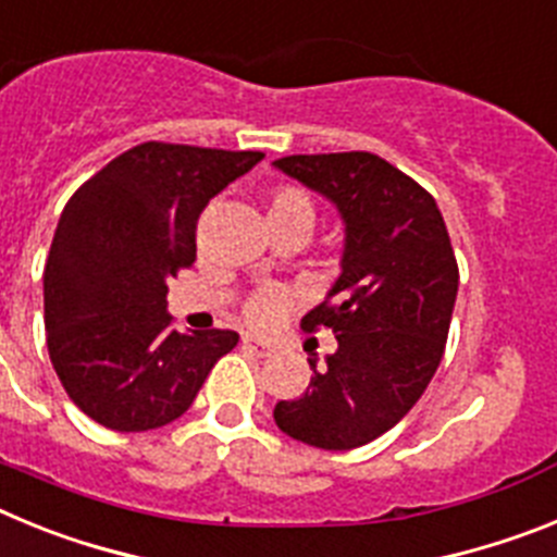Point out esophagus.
I'll return each mask as SVG.
<instances>
[{
	"label": "esophagus",
	"instance_id": "obj_1",
	"mask_svg": "<svg viewBox=\"0 0 557 557\" xmlns=\"http://www.w3.org/2000/svg\"><path fill=\"white\" fill-rule=\"evenodd\" d=\"M243 346L248 348L250 354H256V357H270V354H273V346H270V343H264V339L243 337Z\"/></svg>",
	"mask_w": 557,
	"mask_h": 557
}]
</instances>
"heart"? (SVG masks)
Masks as SVG:
<instances>
[{
	"instance_id": "b5f03b06",
	"label": "heart",
	"mask_w": 557,
	"mask_h": 557,
	"mask_svg": "<svg viewBox=\"0 0 557 557\" xmlns=\"http://www.w3.org/2000/svg\"><path fill=\"white\" fill-rule=\"evenodd\" d=\"M275 220H301V223L312 225V198L298 186H278V189H273L268 203V223H275ZM289 307H293V295L287 289L268 287L245 304V321L256 329H270L282 321Z\"/></svg>"
}]
</instances>
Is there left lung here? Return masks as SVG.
Segmentation results:
<instances>
[{"instance_id": "1", "label": "left lung", "mask_w": 557, "mask_h": 557, "mask_svg": "<svg viewBox=\"0 0 557 557\" xmlns=\"http://www.w3.org/2000/svg\"><path fill=\"white\" fill-rule=\"evenodd\" d=\"M339 211V275L301 326L332 329L337 351L309 359L301 398L278 401V430L301 444L346 451L385 435L435 376L457 298V259L424 186L373 152H321L273 161Z\"/></svg>"}]
</instances>
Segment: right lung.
<instances>
[{
  "label": "right lung",
  "mask_w": 557,
  "mask_h": 557,
  "mask_svg": "<svg viewBox=\"0 0 557 557\" xmlns=\"http://www.w3.org/2000/svg\"><path fill=\"white\" fill-rule=\"evenodd\" d=\"M264 152L145 141L88 178L63 209L44 268V326L69 398L116 432L170 424L239 343L175 332L166 282L198 256L200 211Z\"/></svg>",
  "instance_id": "add662e5"
}]
</instances>
